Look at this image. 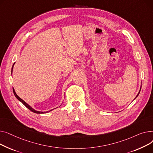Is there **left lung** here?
Segmentation results:
<instances>
[{
	"label": "left lung",
	"instance_id": "obj_1",
	"mask_svg": "<svg viewBox=\"0 0 153 153\" xmlns=\"http://www.w3.org/2000/svg\"><path fill=\"white\" fill-rule=\"evenodd\" d=\"M141 88H140V91H139V93H138V94H137V96H136V97H137V96H138V94H140V91H141ZM136 97H135V98H136ZM135 98H134V99H135Z\"/></svg>",
	"mask_w": 153,
	"mask_h": 153
}]
</instances>
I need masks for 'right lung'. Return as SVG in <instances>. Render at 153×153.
I'll list each match as a JSON object with an SVG mask.
<instances>
[{
	"label": "right lung",
	"instance_id": "right-lung-1",
	"mask_svg": "<svg viewBox=\"0 0 153 153\" xmlns=\"http://www.w3.org/2000/svg\"><path fill=\"white\" fill-rule=\"evenodd\" d=\"M14 65V64H13ZM13 65L12 66V71H13ZM13 93H14V95H15V96L18 99V100L19 101H20V102H22V103H23V105H25L27 108H28V109H30L31 112H34V113H36V114H44V113H47V112H50V111H51L52 110H51V111H47L46 112H40V111H36V110H34V109H33L32 107L30 105H28V104H27L26 102H25L22 99H21L19 96H18L16 94V93H15V89L13 88ZM53 110V109H52Z\"/></svg>",
	"mask_w": 153,
	"mask_h": 153
}]
</instances>
